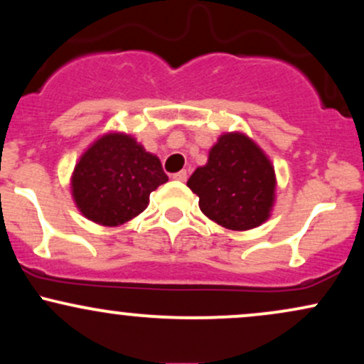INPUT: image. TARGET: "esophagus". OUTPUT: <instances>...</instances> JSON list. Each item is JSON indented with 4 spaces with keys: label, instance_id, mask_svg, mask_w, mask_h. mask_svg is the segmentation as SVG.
<instances>
[{
    "label": "esophagus",
    "instance_id": "34e87169",
    "mask_svg": "<svg viewBox=\"0 0 364 364\" xmlns=\"http://www.w3.org/2000/svg\"><path fill=\"white\" fill-rule=\"evenodd\" d=\"M173 179H176V181H186V179H188V173H186L185 169L178 171V173L173 174Z\"/></svg>",
    "mask_w": 364,
    "mask_h": 364
}]
</instances>
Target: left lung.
Here are the masks:
<instances>
[{"label": "left lung", "instance_id": "1", "mask_svg": "<svg viewBox=\"0 0 364 364\" xmlns=\"http://www.w3.org/2000/svg\"><path fill=\"white\" fill-rule=\"evenodd\" d=\"M198 195L200 210L232 231L265 223L275 198L272 162L243 133H224L186 183Z\"/></svg>", "mask_w": 364, "mask_h": 364}]
</instances>
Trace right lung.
<instances>
[{"mask_svg":"<svg viewBox=\"0 0 364 364\" xmlns=\"http://www.w3.org/2000/svg\"><path fill=\"white\" fill-rule=\"evenodd\" d=\"M166 181L159 157L127 133H107L75 166L72 193L87 219L112 228L141 214L150 193Z\"/></svg>","mask_w":364,"mask_h":364,"instance_id":"add662e5","label":"right lung"}]
</instances>
